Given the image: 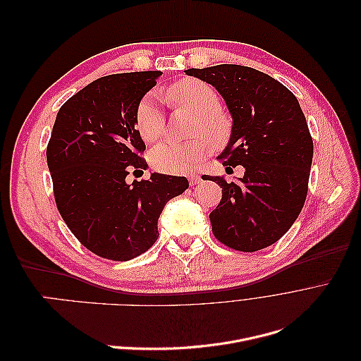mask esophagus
<instances>
[{
	"mask_svg": "<svg viewBox=\"0 0 361 361\" xmlns=\"http://www.w3.org/2000/svg\"><path fill=\"white\" fill-rule=\"evenodd\" d=\"M188 179H190V183L192 185V187H194V185H197V183L202 182V178L199 176V174H190Z\"/></svg>",
	"mask_w": 361,
	"mask_h": 361,
	"instance_id": "34e87169",
	"label": "esophagus"
}]
</instances>
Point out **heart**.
I'll list each match as a JSON object with an SVG mask.
<instances>
[{"mask_svg":"<svg viewBox=\"0 0 361 361\" xmlns=\"http://www.w3.org/2000/svg\"><path fill=\"white\" fill-rule=\"evenodd\" d=\"M169 99L195 114L192 135H203L215 146L224 145L231 137V120L220 111L221 101L216 90L204 81L185 78L167 89ZM138 133L147 143L158 141L166 128V117L155 94H146L135 111ZM209 140V141H210ZM199 137L187 143H164L152 150V166L164 173H183L194 169L211 154V144Z\"/></svg>","mask_w":361,"mask_h":361,"instance_id":"obj_1","label":"heart"}]
</instances>
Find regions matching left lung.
Returning <instances> with one entry per match:
<instances>
[{
  "instance_id": "1",
  "label": "left lung",
  "mask_w": 361,
  "mask_h": 361,
  "mask_svg": "<svg viewBox=\"0 0 361 361\" xmlns=\"http://www.w3.org/2000/svg\"><path fill=\"white\" fill-rule=\"evenodd\" d=\"M215 87L232 116L228 143L218 158L243 166L244 176H204L223 197L209 214L218 241L239 251L277 243L297 220L307 195L313 141L300 102L272 76L239 64L188 69ZM231 169V167H227Z\"/></svg>"
}]
</instances>
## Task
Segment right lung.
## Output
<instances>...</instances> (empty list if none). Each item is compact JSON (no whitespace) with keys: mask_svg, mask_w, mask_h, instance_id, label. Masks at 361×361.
<instances>
[{"mask_svg":"<svg viewBox=\"0 0 361 361\" xmlns=\"http://www.w3.org/2000/svg\"><path fill=\"white\" fill-rule=\"evenodd\" d=\"M161 75L102 76L63 104L52 128L47 162L59 212L76 239L105 259L125 262L149 250L164 206L190 187L187 178L161 173L126 182L129 171L147 169L135 111Z\"/></svg>","mask_w":361,"mask_h":361,"instance_id":"1","label":"right lung"}]
</instances>
